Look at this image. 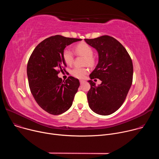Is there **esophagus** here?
Listing matches in <instances>:
<instances>
[{
    "label": "esophagus",
    "mask_w": 159,
    "mask_h": 159,
    "mask_svg": "<svg viewBox=\"0 0 159 159\" xmlns=\"http://www.w3.org/2000/svg\"><path fill=\"white\" fill-rule=\"evenodd\" d=\"M85 82V81L84 80H80V84H82L83 83H84Z\"/></svg>",
    "instance_id": "obj_1"
}]
</instances>
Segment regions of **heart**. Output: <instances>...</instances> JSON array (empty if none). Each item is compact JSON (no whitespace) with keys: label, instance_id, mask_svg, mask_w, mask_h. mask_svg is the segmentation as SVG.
Here are the masks:
<instances>
[{"label":"heart","instance_id":"obj_1","mask_svg":"<svg viewBox=\"0 0 159 159\" xmlns=\"http://www.w3.org/2000/svg\"><path fill=\"white\" fill-rule=\"evenodd\" d=\"M75 52L77 55L84 57V64H87L89 66H94L96 63V60L93 55V49L86 43L82 42L77 44L74 48ZM63 58L67 65H72L74 61V55L73 52L68 48L63 50ZM89 69L86 67L75 66L71 70V74L78 79L84 78L88 73Z\"/></svg>","mask_w":159,"mask_h":159}]
</instances>
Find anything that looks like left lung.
I'll return each mask as SVG.
<instances>
[{
	"label": "left lung",
	"mask_w": 159,
	"mask_h": 159,
	"mask_svg": "<svg viewBox=\"0 0 159 159\" xmlns=\"http://www.w3.org/2000/svg\"><path fill=\"white\" fill-rule=\"evenodd\" d=\"M98 53V63L90 74V89L87 93L89 107L96 114L107 116L124 102L133 81L132 60L125 48L115 38L104 35L84 39ZM102 82L96 86L92 79Z\"/></svg>",
	"instance_id": "left-lung-1"
}]
</instances>
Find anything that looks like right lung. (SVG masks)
I'll return each instance as SVG.
<instances>
[{"label":"right lung","mask_w":159,"mask_h":159,"mask_svg":"<svg viewBox=\"0 0 159 159\" xmlns=\"http://www.w3.org/2000/svg\"><path fill=\"white\" fill-rule=\"evenodd\" d=\"M81 40L50 36L37 45L29 59L27 75L31 93L38 104L50 114H62L72 105L79 80L70 76L63 81L58 74L66 66L63 58L65 47Z\"/></svg>","instance_id":"add662e5"}]
</instances>
